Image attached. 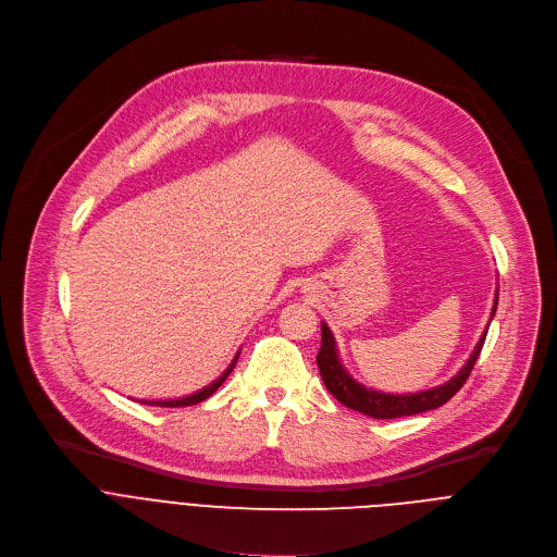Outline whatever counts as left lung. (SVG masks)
Masks as SVG:
<instances>
[{
	"instance_id": "left-lung-1",
	"label": "left lung",
	"mask_w": 557,
	"mask_h": 557,
	"mask_svg": "<svg viewBox=\"0 0 557 557\" xmlns=\"http://www.w3.org/2000/svg\"><path fill=\"white\" fill-rule=\"evenodd\" d=\"M496 307H498V292H496V302H493V310H491V319H493V314H496ZM486 332H488V327L480 336V341H478L475 349L471 351L469 360L465 362V367L451 381H447L445 385H438L434 389H424V392H416V394H385V392H376L372 387H364L358 381H354L338 358V347H336L334 334L327 327V323H321L323 338H321V351L317 356V362H319L321 376H323L327 392L341 405H345L354 411H360L364 416H372V418H385V420L403 418V416H413V413H422L429 409H438L458 394V389L467 383L471 369L480 356Z\"/></svg>"
}]
</instances>
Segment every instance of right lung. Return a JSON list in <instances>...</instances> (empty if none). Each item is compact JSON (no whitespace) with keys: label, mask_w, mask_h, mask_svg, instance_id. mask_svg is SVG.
<instances>
[{"label":"right lung","mask_w":557,"mask_h":557,"mask_svg":"<svg viewBox=\"0 0 557 557\" xmlns=\"http://www.w3.org/2000/svg\"><path fill=\"white\" fill-rule=\"evenodd\" d=\"M236 358H238V354L234 356V360L230 362V367L225 369V372L212 383V385H208V387H203L201 392H197V394H190V396H185V398H174V400H144V405H154V407H188V405H197V403H201V400H206V398H210L221 385H223V381L230 376V372L234 369V364H236Z\"/></svg>","instance_id":"add662e5"}]
</instances>
